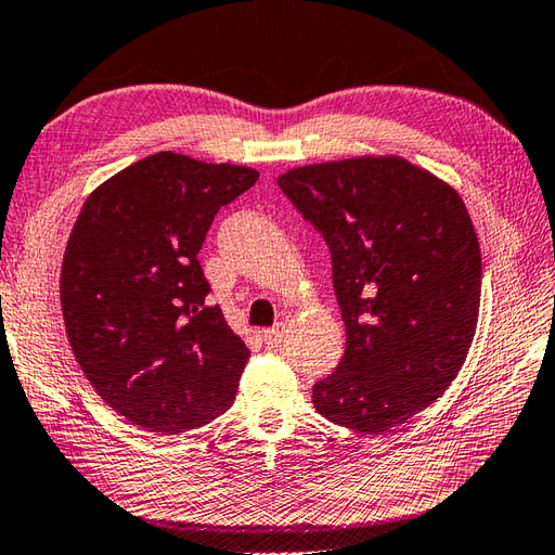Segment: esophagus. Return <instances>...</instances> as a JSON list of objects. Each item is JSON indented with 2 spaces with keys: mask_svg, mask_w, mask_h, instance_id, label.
<instances>
[{
  "mask_svg": "<svg viewBox=\"0 0 555 555\" xmlns=\"http://www.w3.org/2000/svg\"><path fill=\"white\" fill-rule=\"evenodd\" d=\"M283 336H286V324H276V326L267 328V331L262 333V338H264V343H267L269 347H276V345L283 340Z\"/></svg>",
  "mask_w": 555,
  "mask_h": 555,
  "instance_id": "34e87169",
  "label": "esophagus"
}]
</instances>
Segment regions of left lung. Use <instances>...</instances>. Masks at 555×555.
Instances as JSON below:
<instances>
[{"label":"left lung","mask_w":555,"mask_h":555,"mask_svg":"<svg viewBox=\"0 0 555 555\" xmlns=\"http://www.w3.org/2000/svg\"><path fill=\"white\" fill-rule=\"evenodd\" d=\"M279 186L324 236L347 347L312 388L321 416L383 435L440 397L478 326L482 257L440 177L399 156L305 165Z\"/></svg>","instance_id":"left-lung-1"}]
</instances>
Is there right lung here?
Listing matches in <instances>:
<instances>
[{
  "instance_id": "right-lung-1",
  "label": "right lung",
  "mask_w": 555,
  "mask_h": 555,
  "mask_svg": "<svg viewBox=\"0 0 555 555\" xmlns=\"http://www.w3.org/2000/svg\"><path fill=\"white\" fill-rule=\"evenodd\" d=\"M257 177L160 151L77 215L61 267L68 340L103 402L139 428L177 435L234 404L250 350L208 305L198 253L217 210Z\"/></svg>"
}]
</instances>
